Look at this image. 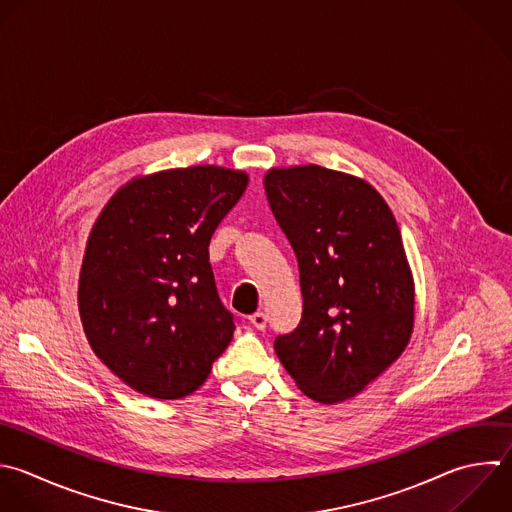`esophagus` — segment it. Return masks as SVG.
<instances>
[{
  "mask_svg": "<svg viewBox=\"0 0 512 512\" xmlns=\"http://www.w3.org/2000/svg\"><path fill=\"white\" fill-rule=\"evenodd\" d=\"M250 324H252L254 328H258V330H264L266 324H268V316H266L264 312H254V314L250 316Z\"/></svg>",
  "mask_w": 512,
  "mask_h": 512,
  "instance_id": "1",
  "label": "esophagus"
}]
</instances>
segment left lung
<instances>
[{"mask_svg": "<svg viewBox=\"0 0 512 512\" xmlns=\"http://www.w3.org/2000/svg\"><path fill=\"white\" fill-rule=\"evenodd\" d=\"M272 214L300 270L302 318L274 340L298 388L334 404L362 392L406 348L414 284L400 230L364 180L322 166L274 168Z\"/></svg>", "mask_w": 512, "mask_h": 512, "instance_id": "8db88e82", "label": "left lung"}]
</instances>
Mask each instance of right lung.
Returning a JSON list of instances; mask_svg holds the SVG:
<instances>
[{"label": "right lung", "instance_id": "right-lung-1", "mask_svg": "<svg viewBox=\"0 0 512 512\" xmlns=\"http://www.w3.org/2000/svg\"><path fill=\"white\" fill-rule=\"evenodd\" d=\"M248 186L244 172L192 166L126 184L102 210L80 274L92 350L134 390L192 394L236 330L208 246Z\"/></svg>", "mask_w": 512, "mask_h": 512}]
</instances>
